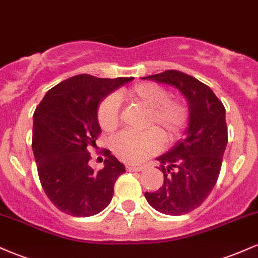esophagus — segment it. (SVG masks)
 <instances>
[{
	"label": "esophagus",
	"instance_id": "34e87169",
	"mask_svg": "<svg viewBox=\"0 0 258 258\" xmlns=\"http://www.w3.org/2000/svg\"><path fill=\"white\" fill-rule=\"evenodd\" d=\"M126 170L128 171V172H139V171H143L144 170V166H126Z\"/></svg>",
	"mask_w": 258,
	"mask_h": 258
}]
</instances>
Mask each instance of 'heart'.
Segmentation results:
<instances>
[{
  "label": "heart",
  "instance_id": "b5f03b06",
  "mask_svg": "<svg viewBox=\"0 0 258 258\" xmlns=\"http://www.w3.org/2000/svg\"><path fill=\"white\" fill-rule=\"evenodd\" d=\"M123 97L139 103L150 110L148 127L144 132L123 131L111 139V148L121 161L139 164L159 153L164 137L173 142L182 135L189 121V108L178 97H170L165 87L154 82H143L132 86L123 92ZM97 120L100 128L112 132L120 123V100L115 94H109L99 103Z\"/></svg>",
  "mask_w": 258,
  "mask_h": 258
}]
</instances>
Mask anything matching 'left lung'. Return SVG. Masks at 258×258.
<instances>
[{
    "mask_svg": "<svg viewBox=\"0 0 258 258\" xmlns=\"http://www.w3.org/2000/svg\"><path fill=\"white\" fill-rule=\"evenodd\" d=\"M143 79L173 86L189 104L185 137L156 159L161 162L164 184L153 193L146 191L144 197L161 214H188L205 201L220 176L228 142L226 109L209 86L178 70Z\"/></svg>",
    "mask_w": 258,
    "mask_h": 258,
    "instance_id": "left-lung-1",
    "label": "left lung"
}]
</instances>
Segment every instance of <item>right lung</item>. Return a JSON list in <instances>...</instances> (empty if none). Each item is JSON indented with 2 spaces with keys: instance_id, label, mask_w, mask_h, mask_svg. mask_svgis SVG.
Returning a JSON list of instances; mask_svg holds the SVG:
<instances>
[{
  "instance_id": "obj_1",
  "label": "right lung",
  "mask_w": 258,
  "mask_h": 258,
  "mask_svg": "<svg viewBox=\"0 0 258 258\" xmlns=\"http://www.w3.org/2000/svg\"><path fill=\"white\" fill-rule=\"evenodd\" d=\"M133 78L73 76L51 88L34 112L32 152L38 178L48 199L64 214L88 217L110 204L114 184L125 166L103 149L104 167L94 171L88 149L96 146L100 127L99 102Z\"/></svg>"
}]
</instances>
